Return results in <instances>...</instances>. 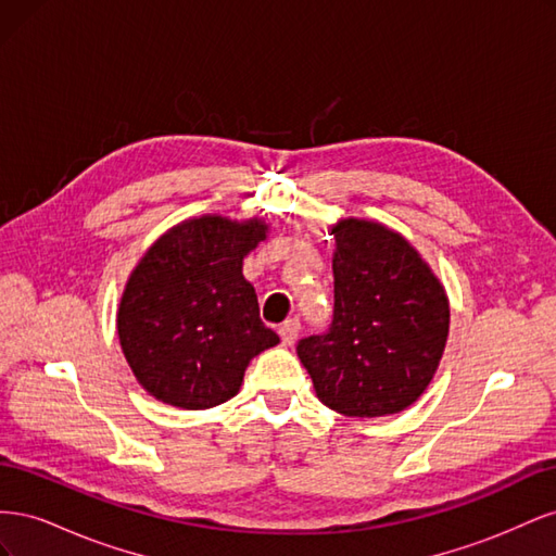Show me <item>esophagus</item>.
<instances>
[{
  "label": "esophagus",
  "instance_id": "34e87169",
  "mask_svg": "<svg viewBox=\"0 0 556 556\" xmlns=\"http://www.w3.org/2000/svg\"><path fill=\"white\" fill-rule=\"evenodd\" d=\"M299 331H301V325H299L296 317L285 319V323H282L280 329H278V333H280V339H282L285 345H292V343L299 339Z\"/></svg>",
  "mask_w": 556,
  "mask_h": 556
}]
</instances>
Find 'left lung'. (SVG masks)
Returning a JSON list of instances; mask_svg holds the SVG:
<instances>
[{
	"mask_svg": "<svg viewBox=\"0 0 556 556\" xmlns=\"http://www.w3.org/2000/svg\"><path fill=\"white\" fill-rule=\"evenodd\" d=\"M333 323L299 341L317 399L345 417L410 408L443 359L450 301L413 243L378 220L331 227Z\"/></svg>",
	"mask_w": 556,
	"mask_h": 556,
	"instance_id": "obj_1",
	"label": "left lung"
}]
</instances>
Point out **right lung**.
Segmentation results:
<instances>
[{"label": "right lung", "instance_id": "obj_1", "mask_svg": "<svg viewBox=\"0 0 556 556\" xmlns=\"http://www.w3.org/2000/svg\"><path fill=\"white\" fill-rule=\"evenodd\" d=\"M266 233L264 217L206 213L164 231L131 268L117 339L150 396L182 410L220 406L239 394L250 359L280 343L243 276Z\"/></svg>", "mask_w": 556, "mask_h": 556}]
</instances>
